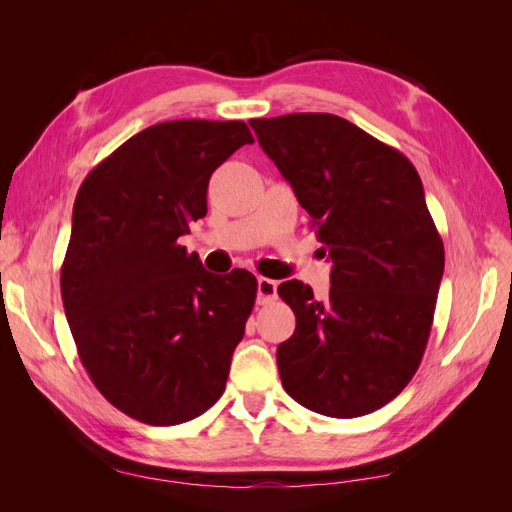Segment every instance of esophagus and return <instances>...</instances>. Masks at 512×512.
Returning <instances> with one entry per match:
<instances>
[{
    "instance_id": "esophagus-1",
    "label": "esophagus",
    "mask_w": 512,
    "mask_h": 512,
    "mask_svg": "<svg viewBox=\"0 0 512 512\" xmlns=\"http://www.w3.org/2000/svg\"><path fill=\"white\" fill-rule=\"evenodd\" d=\"M277 297V282L269 277H258V303L265 305Z\"/></svg>"
}]
</instances>
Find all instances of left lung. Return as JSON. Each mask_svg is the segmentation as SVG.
I'll return each instance as SVG.
<instances>
[{"instance_id": "1", "label": "left lung", "mask_w": 512, "mask_h": 512, "mask_svg": "<svg viewBox=\"0 0 512 512\" xmlns=\"http://www.w3.org/2000/svg\"><path fill=\"white\" fill-rule=\"evenodd\" d=\"M250 126L333 262L324 299L297 280L277 288L297 316L277 348L284 389L324 416L374 412L421 365L444 273L421 177L404 153L331 113Z\"/></svg>"}]
</instances>
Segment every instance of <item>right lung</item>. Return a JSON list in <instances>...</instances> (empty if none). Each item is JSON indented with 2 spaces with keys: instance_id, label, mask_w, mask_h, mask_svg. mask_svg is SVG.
Returning <instances> with one entry per match:
<instances>
[{
  "instance_id": "right-lung-1",
  "label": "right lung",
  "mask_w": 512,
  "mask_h": 512,
  "mask_svg": "<svg viewBox=\"0 0 512 512\" xmlns=\"http://www.w3.org/2000/svg\"><path fill=\"white\" fill-rule=\"evenodd\" d=\"M254 143L243 121L134 134L81 183L61 265L66 318L96 389L147 425H179L226 389L258 282L203 269L179 237L207 215L213 170Z\"/></svg>"
}]
</instances>
